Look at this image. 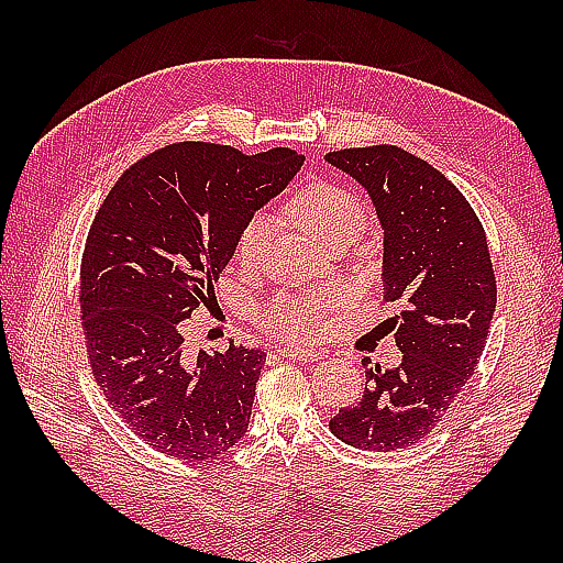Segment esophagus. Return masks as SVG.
<instances>
[{
  "mask_svg": "<svg viewBox=\"0 0 563 563\" xmlns=\"http://www.w3.org/2000/svg\"><path fill=\"white\" fill-rule=\"evenodd\" d=\"M285 361H300V363H312V361H319V357H324L319 351H285L280 349L278 351Z\"/></svg>",
  "mask_w": 563,
  "mask_h": 563,
  "instance_id": "obj_1",
  "label": "esophagus"
}]
</instances>
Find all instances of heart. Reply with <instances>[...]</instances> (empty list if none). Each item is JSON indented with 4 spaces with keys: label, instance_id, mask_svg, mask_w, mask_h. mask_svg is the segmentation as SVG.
I'll return each instance as SVG.
<instances>
[{
    "label": "heart",
    "instance_id": "b5f03b06",
    "mask_svg": "<svg viewBox=\"0 0 563 563\" xmlns=\"http://www.w3.org/2000/svg\"><path fill=\"white\" fill-rule=\"evenodd\" d=\"M288 212L302 232L321 246L353 242L365 230L367 210L353 190L331 181L302 188L288 202ZM273 222L268 214L256 212L239 227L234 239V258L242 268H256L271 242ZM339 305V292L331 288H312L302 295H275L263 302L254 321L271 339L288 345H307L321 336L327 314Z\"/></svg>",
    "mask_w": 563,
    "mask_h": 563
}]
</instances>
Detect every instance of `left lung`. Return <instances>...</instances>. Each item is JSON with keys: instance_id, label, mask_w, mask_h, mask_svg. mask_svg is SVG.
<instances>
[{"instance_id": "8db88e82", "label": "left lung", "mask_w": 563, "mask_h": 563, "mask_svg": "<svg viewBox=\"0 0 563 563\" xmlns=\"http://www.w3.org/2000/svg\"><path fill=\"white\" fill-rule=\"evenodd\" d=\"M327 159L361 181L385 230V300L401 365L365 369L355 406L331 433L361 450L411 448L460 397L484 353L496 309L486 232L460 188L397 145L349 147Z\"/></svg>"}]
</instances>
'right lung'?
I'll return each mask as SVG.
<instances>
[{"label":"right lung","mask_w":563,"mask_h":563,"mask_svg":"<svg viewBox=\"0 0 563 563\" xmlns=\"http://www.w3.org/2000/svg\"><path fill=\"white\" fill-rule=\"evenodd\" d=\"M302 154L172 142L121 174L79 266V321L106 401L152 450L202 462L244 438L266 353L186 355L184 321L214 300L239 227L288 186Z\"/></svg>","instance_id":"add662e5"}]
</instances>
